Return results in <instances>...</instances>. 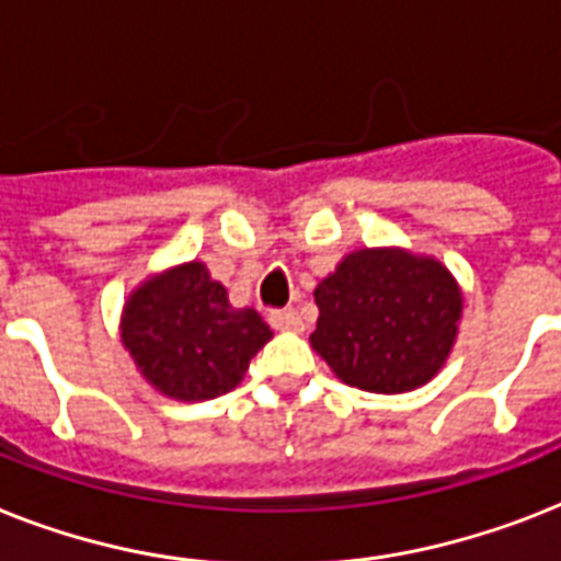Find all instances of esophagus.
I'll use <instances>...</instances> for the list:
<instances>
[{
  "label": "esophagus",
  "instance_id": "esophagus-1",
  "mask_svg": "<svg viewBox=\"0 0 561 561\" xmlns=\"http://www.w3.org/2000/svg\"><path fill=\"white\" fill-rule=\"evenodd\" d=\"M271 325L279 331H302V317L294 308H282V311H271Z\"/></svg>",
  "mask_w": 561,
  "mask_h": 561
}]
</instances>
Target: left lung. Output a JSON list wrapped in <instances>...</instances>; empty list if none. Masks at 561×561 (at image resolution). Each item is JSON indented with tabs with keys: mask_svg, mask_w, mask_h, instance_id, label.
<instances>
[{
	"mask_svg": "<svg viewBox=\"0 0 561 561\" xmlns=\"http://www.w3.org/2000/svg\"><path fill=\"white\" fill-rule=\"evenodd\" d=\"M313 352L343 383L400 394L430 383L453 352L463 296L438 259L354 250L313 290Z\"/></svg>",
	"mask_w": 561,
	"mask_h": 561,
	"instance_id": "8db88e82",
	"label": "left lung"
}]
</instances>
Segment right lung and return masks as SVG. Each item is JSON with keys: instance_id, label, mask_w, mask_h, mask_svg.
<instances>
[{"instance_id": "1", "label": "right lung", "mask_w": 561, "mask_h": 561, "mask_svg": "<svg viewBox=\"0 0 561 561\" xmlns=\"http://www.w3.org/2000/svg\"><path fill=\"white\" fill-rule=\"evenodd\" d=\"M273 336L253 308H233L207 265L186 262L147 279L123 305L121 340L147 383L172 400L236 389Z\"/></svg>"}]
</instances>
